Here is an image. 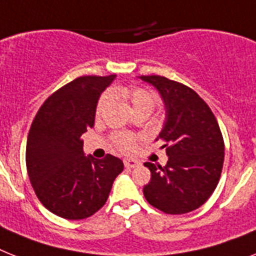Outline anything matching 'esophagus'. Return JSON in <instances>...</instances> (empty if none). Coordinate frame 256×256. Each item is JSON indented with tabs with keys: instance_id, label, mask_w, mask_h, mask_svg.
I'll use <instances>...</instances> for the list:
<instances>
[{
	"instance_id": "1",
	"label": "esophagus",
	"mask_w": 256,
	"mask_h": 256,
	"mask_svg": "<svg viewBox=\"0 0 256 256\" xmlns=\"http://www.w3.org/2000/svg\"><path fill=\"white\" fill-rule=\"evenodd\" d=\"M124 166H126V168H137V166H140V162L136 161V160L126 158V160H124Z\"/></svg>"
}]
</instances>
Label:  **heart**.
Masks as SVG:
<instances>
[{
  "label": "heart",
  "mask_w": 256,
  "mask_h": 256,
  "mask_svg": "<svg viewBox=\"0 0 256 256\" xmlns=\"http://www.w3.org/2000/svg\"><path fill=\"white\" fill-rule=\"evenodd\" d=\"M114 96L128 100L132 104L134 112L146 111V112L150 114L156 103H157L156 95L149 88H142V86H116L111 92H106L99 98L98 104H96V116L98 118H102L107 112V110L110 108V106L112 103ZM111 141L118 150L130 153L136 148L137 136L133 133L118 132L112 134Z\"/></svg>",
  "instance_id": "1"
}]
</instances>
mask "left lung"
Returning <instances> with one entry per match:
<instances>
[{
	"label": "left lung",
	"instance_id": "8db88e82",
	"mask_svg": "<svg viewBox=\"0 0 256 256\" xmlns=\"http://www.w3.org/2000/svg\"><path fill=\"white\" fill-rule=\"evenodd\" d=\"M164 98L166 122L158 140L164 142L166 166L146 162L150 182L144 196L168 214H183L202 206L218 184L225 144L216 116L199 94L162 76H141Z\"/></svg>",
	"mask_w": 256,
	"mask_h": 256
}]
</instances>
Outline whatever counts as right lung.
Returning a JSON list of instances; mask_svg holds the SVG:
<instances>
[{
    "instance_id": "add662e5",
    "label": "right lung",
    "mask_w": 256,
    "mask_h": 256,
    "mask_svg": "<svg viewBox=\"0 0 256 256\" xmlns=\"http://www.w3.org/2000/svg\"><path fill=\"white\" fill-rule=\"evenodd\" d=\"M116 76H82L50 94L30 128L26 145L28 178L50 212L82 220L98 212L123 171L122 160L84 156L81 136L94 126L95 108Z\"/></svg>"
}]
</instances>
